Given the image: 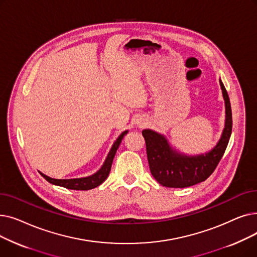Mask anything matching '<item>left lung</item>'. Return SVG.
I'll return each mask as SVG.
<instances>
[{"mask_svg": "<svg viewBox=\"0 0 257 257\" xmlns=\"http://www.w3.org/2000/svg\"><path fill=\"white\" fill-rule=\"evenodd\" d=\"M220 85L225 101V128L219 143L209 152L195 156L178 153L172 149L164 136L150 129L143 130L151 174L161 185L176 188L195 185L206 180L220 163L232 130L230 101L221 79Z\"/></svg>", "mask_w": 257, "mask_h": 257, "instance_id": "1", "label": "left lung"}]
</instances>
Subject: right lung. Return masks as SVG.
Here are the masks:
<instances>
[{"label": "right lung", "instance_id": "add662e5", "mask_svg": "<svg viewBox=\"0 0 257 257\" xmlns=\"http://www.w3.org/2000/svg\"><path fill=\"white\" fill-rule=\"evenodd\" d=\"M127 132H128L127 130L121 132L120 136L116 139V141L112 145L111 149H110L109 153H108L101 169L97 173L91 175V176L83 177V178H76V179H54V178L46 176V175L43 173H40V174H42V176L50 183L58 185V186H62L65 188H69V190L88 191V190H91V188L97 187L101 183H103L106 180V178L108 177V175H109L116 150L118 149V146H119L121 140H123V138L127 134Z\"/></svg>", "mask_w": 257, "mask_h": 257}]
</instances>
